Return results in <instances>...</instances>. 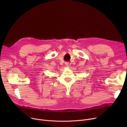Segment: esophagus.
Returning a JSON list of instances; mask_svg holds the SVG:
<instances>
[{
	"label": "esophagus",
	"instance_id": "obj_1",
	"mask_svg": "<svg viewBox=\"0 0 127 127\" xmlns=\"http://www.w3.org/2000/svg\"><path fill=\"white\" fill-rule=\"evenodd\" d=\"M65 65H66V66H69V63L68 62H65Z\"/></svg>",
	"mask_w": 127,
	"mask_h": 127
}]
</instances>
